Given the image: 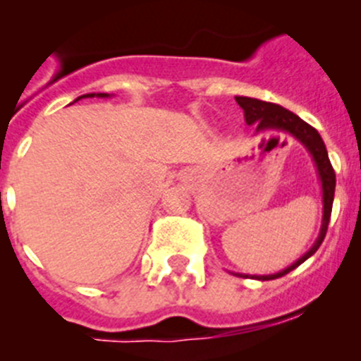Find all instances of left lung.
<instances>
[{"instance_id":"1","label":"left lung","mask_w":361,"mask_h":361,"mask_svg":"<svg viewBox=\"0 0 361 361\" xmlns=\"http://www.w3.org/2000/svg\"><path fill=\"white\" fill-rule=\"evenodd\" d=\"M235 101H237L238 106L244 110L245 123L257 124V132H262V130H283V132H289L291 135H295L302 145H305V148L311 152L312 159L317 162V170L322 180V190H324V222H322L320 237H318V240L314 242V245H312L311 250H309L304 257L298 258L293 266H289L288 269L280 271L276 275L257 276L258 280H275L283 275H288L289 271H293L295 267H298L300 264L305 262L311 255L317 253V250L320 247L322 242H324L325 233H327V226H329L331 220V212H333L336 175H334L333 164H331L329 155H327V149H325V145L324 141H322L320 133L312 128L311 124L302 121L296 114L286 110V108H282L280 104L267 103V101H260V99L253 97H242V95H237Z\"/></svg>"}]
</instances>
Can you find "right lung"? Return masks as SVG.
I'll return each mask as SVG.
<instances>
[{
	"mask_svg": "<svg viewBox=\"0 0 361 361\" xmlns=\"http://www.w3.org/2000/svg\"><path fill=\"white\" fill-rule=\"evenodd\" d=\"M94 95L95 94H88V95H86V97H94ZM99 95V97H106V94H97ZM79 99H81V97H79Z\"/></svg>",
	"mask_w": 361,
	"mask_h": 361,
	"instance_id": "obj_1",
	"label": "right lung"
}]
</instances>
